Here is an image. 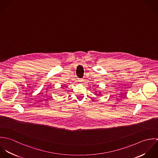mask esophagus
<instances>
[{"label": "esophagus", "instance_id": "obj_1", "mask_svg": "<svg viewBox=\"0 0 158 158\" xmlns=\"http://www.w3.org/2000/svg\"><path fill=\"white\" fill-rule=\"evenodd\" d=\"M83 81H84V80H83V79H81V80H80V81L81 83H83Z\"/></svg>", "mask_w": 158, "mask_h": 158}]
</instances>
